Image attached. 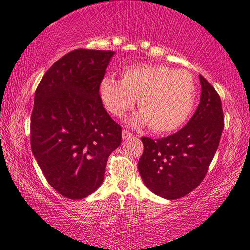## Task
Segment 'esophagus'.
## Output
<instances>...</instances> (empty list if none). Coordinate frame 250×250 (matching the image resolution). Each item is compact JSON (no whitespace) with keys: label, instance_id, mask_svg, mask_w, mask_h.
<instances>
[{"label":"esophagus","instance_id":"obj_1","mask_svg":"<svg viewBox=\"0 0 250 250\" xmlns=\"http://www.w3.org/2000/svg\"><path fill=\"white\" fill-rule=\"evenodd\" d=\"M130 137H133V134L132 133L128 132L127 129H123L122 130V138H123V141L128 140V138H130Z\"/></svg>","mask_w":250,"mask_h":250}]
</instances>
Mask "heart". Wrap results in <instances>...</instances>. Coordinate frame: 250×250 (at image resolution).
Segmentation results:
<instances>
[{"label": "heart", "mask_w": 250, "mask_h": 250, "mask_svg": "<svg viewBox=\"0 0 250 250\" xmlns=\"http://www.w3.org/2000/svg\"><path fill=\"white\" fill-rule=\"evenodd\" d=\"M99 97L108 112L121 117L137 99L141 110L129 120L135 127L149 125L155 133H168L182 126L193 110L197 87L192 75L164 64L126 68L121 82L106 76L99 83Z\"/></svg>", "instance_id": "b5f03b06"}]
</instances>
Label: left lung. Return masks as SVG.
<instances>
[{
  "label": "left lung",
  "mask_w": 250,
  "mask_h": 250,
  "mask_svg": "<svg viewBox=\"0 0 250 250\" xmlns=\"http://www.w3.org/2000/svg\"><path fill=\"white\" fill-rule=\"evenodd\" d=\"M199 79L200 104L189 123L167 137H142L144 152L138 172L153 193L167 200L184 197L201 183L224 129L220 97L202 76Z\"/></svg>",
  "instance_id": "1"
}]
</instances>
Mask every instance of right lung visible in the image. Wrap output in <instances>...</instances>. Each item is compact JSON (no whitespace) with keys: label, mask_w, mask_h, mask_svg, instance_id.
<instances>
[{"label":"right lung","mask_w":250,"mask_h":250,"mask_svg":"<svg viewBox=\"0 0 250 250\" xmlns=\"http://www.w3.org/2000/svg\"><path fill=\"white\" fill-rule=\"evenodd\" d=\"M114 55L74 50L50 67L34 94L32 153L50 186L72 200L101 187L108 156L122 142L98 91Z\"/></svg>","instance_id":"obj_1"}]
</instances>
